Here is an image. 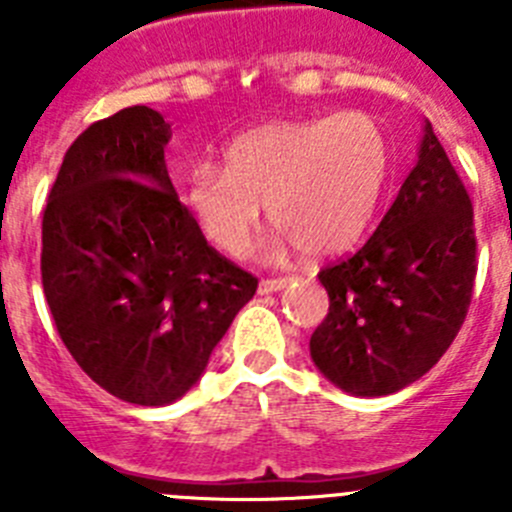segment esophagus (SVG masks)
<instances>
[{
	"label": "esophagus",
	"instance_id": "34e87169",
	"mask_svg": "<svg viewBox=\"0 0 512 512\" xmlns=\"http://www.w3.org/2000/svg\"><path fill=\"white\" fill-rule=\"evenodd\" d=\"M289 282H292V279H289V277L261 279V282H259V295H274V292H279V289L287 287Z\"/></svg>",
	"mask_w": 512,
	"mask_h": 512
}]
</instances>
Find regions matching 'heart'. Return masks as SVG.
Masks as SVG:
<instances>
[{
    "instance_id": "b5f03b06",
    "label": "heart",
    "mask_w": 512,
    "mask_h": 512,
    "mask_svg": "<svg viewBox=\"0 0 512 512\" xmlns=\"http://www.w3.org/2000/svg\"><path fill=\"white\" fill-rule=\"evenodd\" d=\"M225 169L200 161L184 205L207 241L241 259L269 205L279 241L325 259L359 241L372 223L392 169V143L369 112L279 120L225 146Z\"/></svg>"
}]
</instances>
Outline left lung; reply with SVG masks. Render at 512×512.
Wrapping results in <instances>:
<instances>
[{
	"label": "left lung",
	"mask_w": 512,
	"mask_h": 512,
	"mask_svg": "<svg viewBox=\"0 0 512 512\" xmlns=\"http://www.w3.org/2000/svg\"><path fill=\"white\" fill-rule=\"evenodd\" d=\"M477 274L467 189L425 120L418 161L364 248L318 274L328 315L312 364L356 397H382L423 377L467 318Z\"/></svg>",
	"instance_id": "left-lung-1"
}]
</instances>
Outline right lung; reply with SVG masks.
<instances>
[{
    "label": "right lung",
    "mask_w": 512,
    "mask_h": 512,
    "mask_svg": "<svg viewBox=\"0 0 512 512\" xmlns=\"http://www.w3.org/2000/svg\"><path fill=\"white\" fill-rule=\"evenodd\" d=\"M171 125L135 104L89 125L43 212V292L76 364L133 405L161 408L205 374L259 279L205 241L179 202Z\"/></svg>",
    "instance_id": "obj_1"
}]
</instances>
